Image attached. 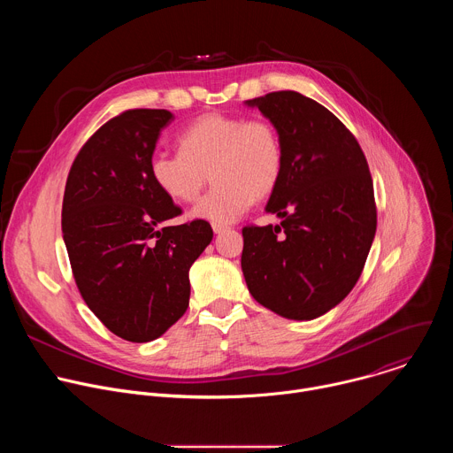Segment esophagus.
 Segmentation results:
<instances>
[{"label":"esophagus","instance_id":"1","mask_svg":"<svg viewBox=\"0 0 453 453\" xmlns=\"http://www.w3.org/2000/svg\"><path fill=\"white\" fill-rule=\"evenodd\" d=\"M229 227L227 226H224V224H213V231H215V234H220V233H226Z\"/></svg>","mask_w":453,"mask_h":453}]
</instances>
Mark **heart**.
<instances>
[{"instance_id": "heart-1", "label": "heart", "mask_w": 453, "mask_h": 453, "mask_svg": "<svg viewBox=\"0 0 453 453\" xmlns=\"http://www.w3.org/2000/svg\"><path fill=\"white\" fill-rule=\"evenodd\" d=\"M283 142L273 121L227 114H204L179 136V152L156 150L150 157L154 184L173 203H193L213 188L191 215L213 224L242 217L254 199H264L283 173Z\"/></svg>"}]
</instances>
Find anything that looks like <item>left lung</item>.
<instances>
[{"label":"left lung","instance_id":"1","mask_svg":"<svg viewBox=\"0 0 453 453\" xmlns=\"http://www.w3.org/2000/svg\"><path fill=\"white\" fill-rule=\"evenodd\" d=\"M278 128L283 173L267 211L280 226H245L242 271L252 297L274 313L310 320L357 285L376 233L367 159L349 128L325 105L274 91L247 102Z\"/></svg>","mask_w":453,"mask_h":453}]
</instances>
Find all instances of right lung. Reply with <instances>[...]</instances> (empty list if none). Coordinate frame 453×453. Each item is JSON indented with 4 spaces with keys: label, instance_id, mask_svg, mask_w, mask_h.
I'll use <instances>...</instances> for the list:
<instances>
[{
    "label": "right lung",
    "instance_id": "add662e5",
    "mask_svg": "<svg viewBox=\"0 0 453 453\" xmlns=\"http://www.w3.org/2000/svg\"><path fill=\"white\" fill-rule=\"evenodd\" d=\"M166 109H128L79 150L62 201V236L77 288L114 335L150 342L184 315L189 267L210 245L206 220L161 227L182 210L150 177Z\"/></svg>",
    "mask_w": 453,
    "mask_h": 453
}]
</instances>
